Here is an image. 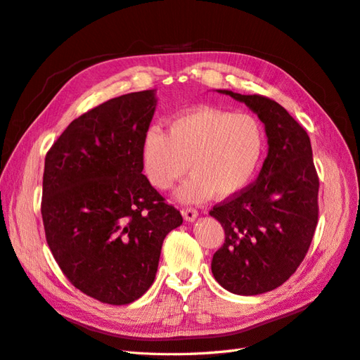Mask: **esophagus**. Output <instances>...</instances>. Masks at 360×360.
Segmentation results:
<instances>
[{"instance_id": "esophagus-1", "label": "esophagus", "mask_w": 360, "mask_h": 360, "mask_svg": "<svg viewBox=\"0 0 360 360\" xmlns=\"http://www.w3.org/2000/svg\"><path fill=\"white\" fill-rule=\"evenodd\" d=\"M181 214H183V217H184V221L192 222V221L197 219L198 212L195 210V209H192V207H183V209H181Z\"/></svg>"}]
</instances>
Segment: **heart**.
Wrapping results in <instances>:
<instances>
[{"mask_svg": "<svg viewBox=\"0 0 360 360\" xmlns=\"http://www.w3.org/2000/svg\"><path fill=\"white\" fill-rule=\"evenodd\" d=\"M264 129L249 112L197 108L177 115L168 134L151 126L143 138L141 158L148 181L168 191L189 171L192 177L179 198L200 202L214 193L230 198L252 180L264 153Z\"/></svg>", "mask_w": 360, "mask_h": 360, "instance_id": "heart-1", "label": "heart"}]
</instances>
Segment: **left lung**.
<instances>
[{"label": "left lung", "mask_w": 360, "mask_h": 360, "mask_svg": "<svg viewBox=\"0 0 360 360\" xmlns=\"http://www.w3.org/2000/svg\"><path fill=\"white\" fill-rule=\"evenodd\" d=\"M217 91L243 102L266 127L269 153L257 180L210 210L225 231L212 259L214 279L234 294L255 296L284 284L307 255L320 181L307 130L285 108L261 94Z\"/></svg>", "instance_id": "8db88e82"}]
</instances>
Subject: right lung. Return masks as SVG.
<instances>
[{
    "mask_svg": "<svg viewBox=\"0 0 360 360\" xmlns=\"http://www.w3.org/2000/svg\"><path fill=\"white\" fill-rule=\"evenodd\" d=\"M155 90L114 97L68 126L45 158L46 242L70 284L127 304L153 284L163 238L181 225L176 207L143 174Z\"/></svg>",
    "mask_w": 360,
    "mask_h": 360,
    "instance_id": "right-lung-1",
    "label": "right lung"
}]
</instances>
